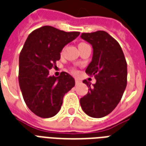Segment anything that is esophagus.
<instances>
[{"label": "esophagus", "instance_id": "obj_1", "mask_svg": "<svg viewBox=\"0 0 146 146\" xmlns=\"http://www.w3.org/2000/svg\"><path fill=\"white\" fill-rule=\"evenodd\" d=\"M81 83V81L79 80V79H75V83H76V85H79L80 83Z\"/></svg>", "mask_w": 146, "mask_h": 146}]
</instances>
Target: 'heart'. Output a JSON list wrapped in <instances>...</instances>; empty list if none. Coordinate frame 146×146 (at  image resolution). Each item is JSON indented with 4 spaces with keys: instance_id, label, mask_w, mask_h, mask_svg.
Masks as SVG:
<instances>
[{
    "instance_id": "obj_1",
    "label": "heart",
    "mask_w": 146,
    "mask_h": 146,
    "mask_svg": "<svg viewBox=\"0 0 146 146\" xmlns=\"http://www.w3.org/2000/svg\"><path fill=\"white\" fill-rule=\"evenodd\" d=\"M82 43H80V44H82Z\"/></svg>"
}]
</instances>
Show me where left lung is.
<instances>
[{"instance_id":"left-lung-1","label":"left lung","mask_w":146,"mask_h":146,"mask_svg":"<svg viewBox=\"0 0 146 146\" xmlns=\"http://www.w3.org/2000/svg\"><path fill=\"white\" fill-rule=\"evenodd\" d=\"M81 38L93 46V58L86 73L96 80L80 99L83 112L93 118L104 117L113 111L122 99L127 84V63L121 46L106 31L83 33Z\"/></svg>"}]
</instances>
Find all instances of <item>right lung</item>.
I'll return each mask as SVG.
<instances>
[{
	"mask_svg": "<svg viewBox=\"0 0 146 146\" xmlns=\"http://www.w3.org/2000/svg\"><path fill=\"white\" fill-rule=\"evenodd\" d=\"M80 32H65L43 26L29 34L19 57V85L24 102L35 115L53 117L63 104L66 93L75 86L72 76L62 72L58 77L49 70L60 59L64 46Z\"/></svg>",
	"mask_w": 146,
	"mask_h": 146,
	"instance_id": "right-lung-1",
	"label": "right lung"
}]
</instances>
